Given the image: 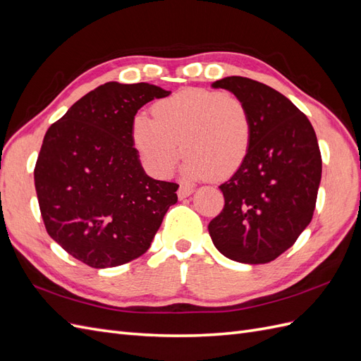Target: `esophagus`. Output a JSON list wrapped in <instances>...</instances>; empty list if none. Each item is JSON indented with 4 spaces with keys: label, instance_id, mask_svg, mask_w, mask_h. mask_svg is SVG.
I'll use <instances>...</instances> for the list:
<instances>
[{
    "label": "esophagus",
    "instance_id": "1",
    "mask_svg": "<svg viewBox=\"0 0 361 361\" xmlns=\"http://www.w3.org/2000/svg\"><path fill=\"white\" fill-rule=\"evenodd\" d=\"M178 198H186V197H189V195H192L193 193V188H190V186H186V184H181V186L178 188Z\"/></svg>",
    "mask_w": 361,
    "mask_h": 361
}]
</instances>
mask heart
<instances>
[{
    "instance_id": "b5f03b06",
    "label": "heart",
    "mask_w": 361,
    "mask_h": 361,
    "mask_svg": "<svg viewBox=\"0 0 361 361\" xmlns=\"http://www.w3.org/2000/svg\"><path fill=\"white\" fill-rule=\"evenodd\" d=\"M152 116L134 117L131 140L157 177H169L183 151L188 178L224 180L241 169L250 151V114L236 96L189 88L157 102Z\"/></svg>"
}]
</instances>
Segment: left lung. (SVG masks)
Masks as SVG:
<instances>
[{
    "mask_svg": "<svg viewBox=\"0 0 361 361\" xmlns=\"http://www.w3.org/2000/svg\"><path fill=\"white\" fill-rule=\"evenodd\" d=\"M212 87L244 102L252 145L241 169L219 186L224 209L209 223V233L228 259L271 262L312 219L322 178L316 133L290 99L261 82L230 76Z\"/></svg>",
    "mask_w": 361,
    "mask_h": 361,
    "instance_id": "left-lung-1",
    "label": "left lung"
}]
</instances>
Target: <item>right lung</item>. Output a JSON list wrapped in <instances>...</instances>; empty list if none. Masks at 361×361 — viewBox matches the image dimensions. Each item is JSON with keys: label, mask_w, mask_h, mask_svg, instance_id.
<instances>
[{"label": "right lung", "mask_w": 361, "mask_h": 361, "mask_svg": "<svg viewBox=\"0 0 361 361\" xmlns=\"http://www.w3.org/2000/svg\"><path fill=\"white\" fill-rule=\"evenodd\" d=\"M171 91L118 82L90 91L44 135L35 188L47 233L92 269L126 264L151 247L177 183L145 173L131 123L147 102Z\"/></svg>", "instance_id": "obj_1"}]
</instances>
